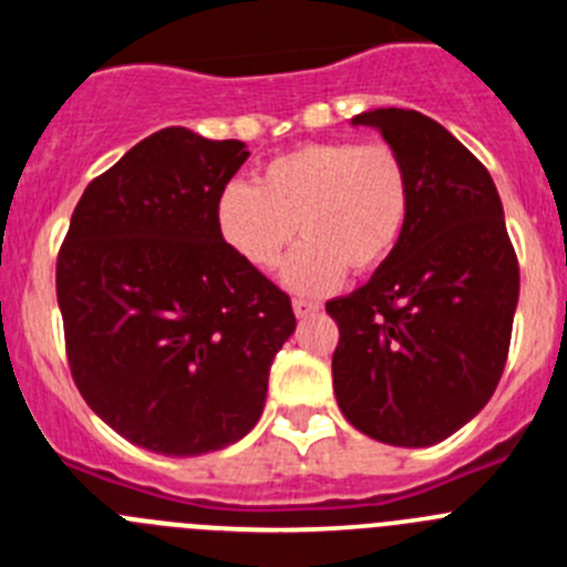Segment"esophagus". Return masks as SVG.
Instances as JSON below:
<instances>
[{"label": "esophagus", "instance_id": "obj_1", "mask_svg": "<svg viewBox=\"0 0 567 567\" xmlns=\"http://www.w3.org/2000/svg\"><path fill=\"white\" fill-rule=\"evenodd\" d=\"M292 309L300 320H307V318H312V315L320 312V307L315 303V300H303V298H295Z\"/></svg>", "mask_w": 567, "mask_h": 567}]
</instances>
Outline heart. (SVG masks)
<instances>
[{"label":"heart","instance_id":"1","mask_svg":"<svg viewBox=\"0 0 567 567\" xmlns=\"http://www.w3.org/2000/svg\"><path fill=\"white\" fill-rule=\"evenodd\" d=\"M412 215V175L383 142H315L275 155L258 184L229 182L215 198V227L255 269H275L295 233L300 247L284 264L298 295H327L392 258Z\"/></svg>","mask_w":567,"mask_h":567}]
</instances>
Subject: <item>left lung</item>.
Returning a JSON list of instances; mask_svg holds the SVG:
<instances>
[{
    "label": "left lung",
    "instance_id": "left-lung-1",
    "mask_svg": "<svg viewBox=\"0 0 567 567\" xmlns=\"http://www.w3.org/2000/svg\"><path fill=\"white\" fill-rule=\"evenodd\" d=\"M380 130L412 175L398 249L352 295L327 303L340 329L332 383L358 432L403 449L452 437L503 378L519 264L488 169L417 110L378 107Z\"/></svg>",
    "mask_w": 567,
    "mask_h": 567
}]
</instances>
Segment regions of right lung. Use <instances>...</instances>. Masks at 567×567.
I'll return each mask as SVG.
<instances>
[{"mask_svg":"<svg viewBox=\"0 0 567 567\" xmlns=\"http://www.w3.org/2000/svg\"><path fill=\"white\" fill-rule=\"evenodd\" d=\"M244 142L167 127L87 184L56 260L70 372L113 432L195 457L252 432L295 332L289 295L215 227Z\"/></svg>","mask_w":567,"mask_h":567,"instance_id":"1","label":"right lung"}]
</instances>
